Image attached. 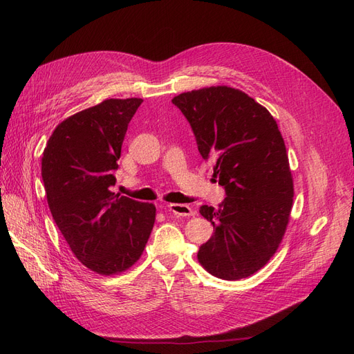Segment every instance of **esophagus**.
Instances as JSON below:
<instances>
[{
	"label": "esophagus",
	"mask_w": 354,
	"mask_h": 354,
	"mask_svg": "<svg viewBox=\"0 0 354 354\" xmlns=\"http://www.w3.org/2000/svg\"><path fill=\"white\" fill-rule=\"evenodd\" d=\"M167 209L174 214L176 217H190L194 216V209H192L189 205H185V203H169Z\"/></svg>",
	"instance_id": "esophagus-1"
}]
</instances>
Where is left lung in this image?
Segmentation results:
<instances>
[{
	"label": "left lung",
	"mask_w": 354,
	"mask_h": 354,
	"mask_svg": "<svg viewBox=\"0 0 354 354\" xmlns=\"http://www.w3.org/2000/svg\"><path fill=\"white\" fill-rule=\"evenodd\" d=\"M183 112L203 159L226 190L218 209L199 212L214 226L198 261L212 276L239 281L259 272L279 248L289 223L294 180L274 118L248 94L227 85L181 93Z\"/></svg>",
	"instance_id": "1"
}]
</instances>
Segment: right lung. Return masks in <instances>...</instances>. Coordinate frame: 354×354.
<instances>
[{"instance_id":"1","label":"right lung","mask_w":354,"mask_h":354,"mask_svg":"<svg viewBox=\"0 0 354 354\" xmlns=\"http://www.w3.org/2000/svg\"><path fill=\"white\" fill-rule=\"evenodd\" d=\"M142 99H108L62 121L41 159L47 202L73 255L99 274L140 259L155 224L153 203L115 195L113 171Z\"/></svg>"}]
</instances>
